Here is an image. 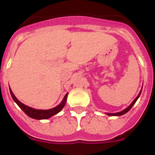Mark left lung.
I'll return each instance as SVG.
<instances>
[{
  "label": "left lung",
  "instance_id": "8db88e82",
  "mask_svg": "<svg viewBox=\"0 0 155 155\" xmlns=\"http://www.w3.org/2000/svg\"><path fill=\"white\" fill-rule=\"evenodd\" d=\"M141 91H142V89L140 90V93H139V94H138V95H137V98H135V99H134V101H133L132 103H131L130 105H129V106H128V107L127 108V109H124V110L121 111V112H119V113H106V114H107L108 116H122V115L125 114V113H127V112H128V111L130 110V109L131 108L133 107V105H134V104H135V102H137V100L138 99V98H139L140 95V94H141Z\"/></svg>",
  "mask_w": 155,
  "mask_h": 155
}]
</instances>
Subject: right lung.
<instances>
[{
    "instance_id": "add662e5",
    "label": "right lung",
    "mask_w": 155,
    "mask_h": 155,
    "mask_svg": "<svg viewBox=\"0 0 155 155\" xmlns=\"http://www.w3.org/2000/svg\"><path fill=\"white\" fill-rule=\"evenodd\" d=\"M10 88V87H9ZM10 93L12 94V98L14 99V101L16 102L19 107L21 108L24 113L28 116L29 117L32 119H35V120H46V119L50 118L51 116H54L57 113H58L59 112H61L63 108L64 107V105L66 104V101H67V98H68V93L66 94V95L64 96V99L61 102V103L60 105H58L56 107L53 108V109H47V110H42V109H33V108H31L29 106H27V105H24L23 103H21L20 101H18V99H17L15 94L12 92V89L10 88Z\"/></svg>"
}]
</instances>
